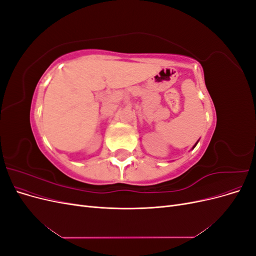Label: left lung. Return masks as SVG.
<instances>
[{"mask_svg":"<svg viewBox=\"0 0 256 256\" xmlns=\"http://www.w3.org/2000/svg\"><path fill=\"white\" fill-rule=\"evenodd\" d=\"M196 144H198V142L196 143ZM196 145H194V146H193V148H194V147H196Z\"/></svg>","mask_w":256,"mask_h":256,"instance_id":"obj_1","label":"left lung"}]
</instances>
